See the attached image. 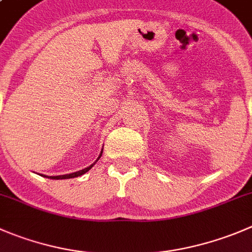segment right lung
<instances>
[{"instance_id": "1", "label": "right lung", "mask_w": 252, "mask_h": 252, "mask_svg": "<svg viewBox=\"0 0 252 252\" xmlns=\"http://www.w3.org/2000/svg\"><path fill=\"white\" fill-rule=\"evenodd\" d=\"M103 151V150H102ZM102 151H101V154H99V156H98V158H101L102 156ZM98 158H97V160H98ZM96 160V161H97ZM94 163L96 162H94L92 163L91 166H89V167H86V168H84V170H81V171H77V172H74V173H67V175H60V176H50V177H49V176H43V177H48V178H51V180H66V178H74V177H79V176H81V175H84V173H86L87 171L89 170H91L92 168V166L94 165Z\"/></svg>"}]
</instances>
